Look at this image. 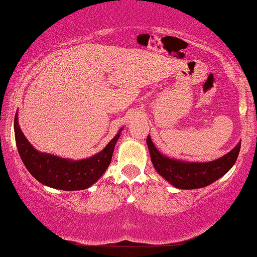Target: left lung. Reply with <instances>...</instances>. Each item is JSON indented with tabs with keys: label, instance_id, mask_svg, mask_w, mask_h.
Masks as SVG:
<instances>
[{
	"label": "left lung",
	"instance_id": "obj_1",
	"mask_svg": "<svg viewBox=\"0 0 257 257\" xmlns=\"http://www.w3.org/2000/svg\"><path fill=\"white\" fill-rule=\"evenodd\" d=\"M147 145L154 168L162 178L177 188L193 190L215 183L233 166L238 157L241 142L228 154L209 162H188L162 155L147 136Z\"/></svg>",
	"mask_w": 257,
	"mask_h": 257
}]
</instances>
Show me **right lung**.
Returning a JSON list of instances; mask_svg holds the SVG:
<instances>
[{
	"label": "right lung",
	"instance_id": "add662e5",
	"mask_svg": "<svg viewBox=\"0 0 257 257\" xmlns=\"http://www.w3.org/2000/svg\"><path fill=\"white\" fill-rule=\"evenodd\" d=\"M14 131L16 147L29 173L45 186L63 191L85 190L92 186L110 165L113 148L121 135L119 131L106 147L93 157L74 161L38 152L21 132L18 113L14 118Z\"/></svg>",
	"mask_w": 257,
	"mask_h": 257
}]
</instances>
